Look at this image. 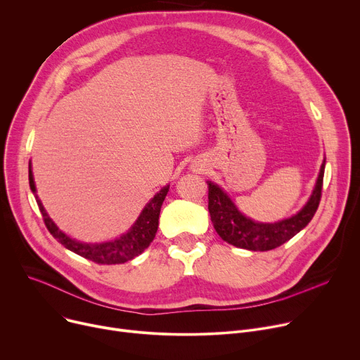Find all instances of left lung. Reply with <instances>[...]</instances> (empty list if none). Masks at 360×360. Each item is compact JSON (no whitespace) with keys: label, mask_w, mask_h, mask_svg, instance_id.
Returning a JSON list of instances; mask_svg holds the SVG:
<instances>
[{"label":"left lung","mask_w":360,"mask_h":360,"mask_svg":"<svg viewBox=\"0 0 360 360\" xmlns=\"http://www.w3.org/2000/svg\"><path fill=\"white\" fill-rule=\"evenodd\" d=\"M324 166L326 160H323L314 191L307 204L292 217L278 223H257L250 220L237 210L230 197L217 184L208 181V211L215 231L224 242L253 252L272 250L288 242L314 217L321 200Z\"/></svg>","instance_id":"left-lung-1"}]
</instances>
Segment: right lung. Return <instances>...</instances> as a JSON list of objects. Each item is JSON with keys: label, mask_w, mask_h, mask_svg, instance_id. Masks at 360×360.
I'll return each instance as SVG.
<instances>
[{"label": "right lung", "mask_w": 360, "mask_h": 360, "mask_svg": "<svg viewBox=\"0 0 360 360\" xmlns=\"http://www.w3.org/2000/svg\"><path fill=\"white\" fill-rule=\"evenodd\" d=\"M29 184L30 189L33 191V194L36 197L39 210L43 215V221L47 227V230L51 231V234L56 238V240L63 245L66 249L70 252H74L88 260H92L95 263H101V265H117V263H124L127 260L134 259L140 253L145 252L149 245L153 242L155 234L158 231L159 226V214H160V207L165 201V197L169 191V185L163 186L159 193L148 202V205L143 208L141 214L139 215V219L136 223L131 226V229L123 234L122 237L115 238V240L105 242V243H81L74 240V238L68 237L63 231L58 229V226L52 221V219L47 215L44 207L41 205L37 194H36V185L33 179V172H32V166L29 165Z\"/></svg>", "instance_id": "obj_1"}]
</instances>
